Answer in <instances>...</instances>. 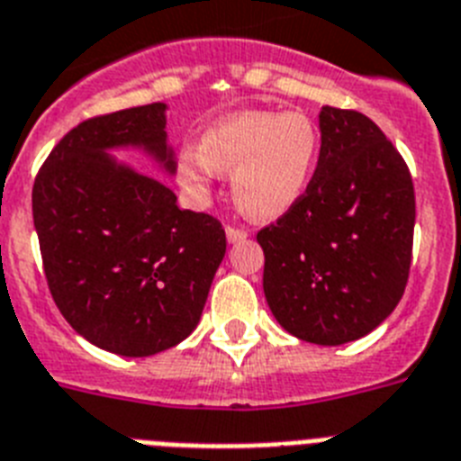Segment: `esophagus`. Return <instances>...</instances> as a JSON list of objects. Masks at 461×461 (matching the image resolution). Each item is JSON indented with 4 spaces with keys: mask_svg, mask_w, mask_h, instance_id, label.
Listing matches in <instances>:
<instances>
[{
    "mask_svg": "<svg viewBox=\"0 0 461 461\" xmlns=\"http://www.w3.org/2000/svg\"><path fill=\"white\" fill-rule=\"evenodd\" d=\"M247 230H242V228H235V226H226V238L228 242H240V240H247Z\"/></svg>",
    "mask_w": 461,
    "mask_h": 461,
    "instance_id": "34e87169",
    "label": "esophagus"
}]
</instances>
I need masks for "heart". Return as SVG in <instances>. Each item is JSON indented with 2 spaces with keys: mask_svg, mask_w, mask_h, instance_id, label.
<instances>
[{
  "mask_svg": "<svg viewBox=\"0 0 461 461\" xmlns=\"http://www.w3.org/2000/svg\"><path fill=\"white\" fill-rule=\"evenodd\" d=\"M320 158V132L305 113L238 112L216 121L200 147L182 149L179 182L198 198L210 195L219 175H230V191L242 214L270 221L305 195Z\"/></svg>",
  "mask_w": 461,
  "mask_h": 461,
  "instance_id": "b5f03b06",
  "label": "heart"
}]
</instances>
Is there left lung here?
<instances>
[{"instance_id":"obj_1","label":"left lung","mask_w":461,"mask_h":461,"mask_svg":"<svg viewBox=\"0 0 461 461\" xmlns=\"http://www.w3.org/2000/svg\"><path fill=\"white\" fill-rule=\"evenodd\" d=\"M308 191L257 235L275 320L314 345L364 338L408 285L415 191L406 160L371 118L321 107Z\"/></svg>"}]
</instances>
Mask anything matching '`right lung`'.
<instances>
[{
  "label": "right lung",
  "instance_id": "add662e5",
  "mask_svg": "<svg viewBox=\"0 0 461 461\" xmlns=\"http://www.w3.org/2000/svg\"><path fill=\"white\" fill-rule=\"evenodd\" d=\"M123 147L175 172L163 102L69 130L34 179L32 216L50 296L74 331L121 357H151L198 326L226 233L107 153Z\"/></svg>",
  "mask_w": 461,
  "mask_h": 461
}]
</instances>
